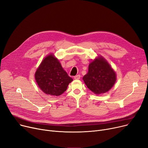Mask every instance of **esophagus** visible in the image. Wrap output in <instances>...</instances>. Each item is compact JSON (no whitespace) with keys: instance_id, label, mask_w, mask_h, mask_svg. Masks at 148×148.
Masks as SVG:
<instances>
[{"instance_id":"34e87169","label":"esophagus","mask_w":148,"mask_h":148,"mask_svg":"<svg viewBox=\"0 0 148 148\" xmlns=\"http://www.w3.org/2000/svg\"><path fill=\"white\" fill-rule=\"evenodd\" d=\"M80 78H81V76L79 75H76L75 77H74V78H75V79H80Z\"/></svg>"}]
</instances>
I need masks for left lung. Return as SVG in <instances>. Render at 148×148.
I'll return each instance as SVG.
<instances>
[{
  "mask_svg": "<svg viewBox=\"0 0 148 148\" xmlns=\"http://www.w3.org/2000/svg\"><path fill=\"white\" fill-rule=\"evenodd\" d=\"M87 87L96 95L109 91L116 81V74L108 62L99 57L88 66V72L83 77Z\"/></svg>",
  "mask_w": 148,
  "mask_h": 148,
  "instance_id": "1",
  "label": "left lung"
}]
</instances>
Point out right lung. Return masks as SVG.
Segmentation results:
<instances>
[{"mask_svg": "<svg viewBox=\"0 0 148 148\" xmlns=\"http://www.w3.org/2000/svg\"><path fill=\"white\" fill-rule=\"evenodd\" d=\"M35 78L45 93L56 96L66 91L69 84L73 81L53 54H49L41 62Z\"/></svg>", "mask_w": 148, "mask_h": 148, "instance_id": "right-lung-1", "label": "right lung"}]
</instances>
